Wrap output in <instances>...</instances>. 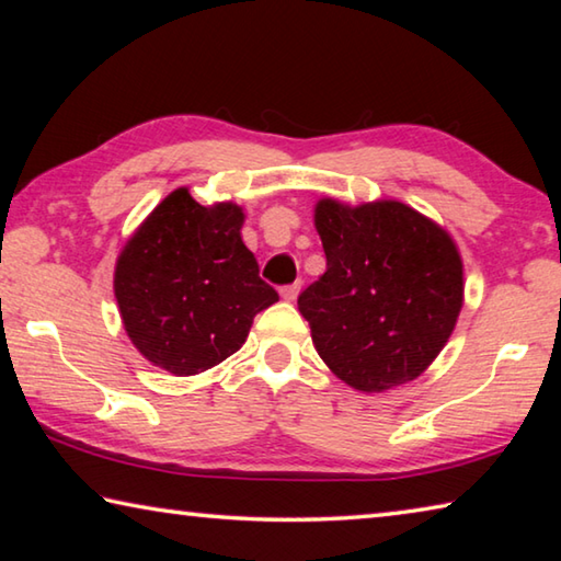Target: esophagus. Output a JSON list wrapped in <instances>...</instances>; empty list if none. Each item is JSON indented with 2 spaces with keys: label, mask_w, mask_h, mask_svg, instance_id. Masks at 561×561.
Listing matches in <instances>:
<instances>
[{
  "label": "esophagus",
  "mask_w": 561,
  "mask_h": 561,
  "mask_svg": "<svg viewBox=\"0 0 561 561\" xmlns=\"http://www.w3.org/2000/svg\"><path fill=\"white\" fill-rule=\"evenodd\" d=\"M299 289H301V282H294V284H287V287H282L279 294L284 301H294L299 297Z\"/></svg>",
  "instance_id": "esophagus-1"
}]
</instances>
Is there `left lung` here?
I'll list each match as a JSON object with an SVG mask.
<instances>
[{"mask_svg":"<svg viewBox=\"0 0 561 561\" xmlns=\"http://www.w3.org/2000/svg\"><path fill=\"white\" fill-rule=\"evenodd\" d=\"M327 272L299 294L311 341L341 381L381 393L413 381L455 329L462 260L450 234L398 201L317 203Z\"/></svg>","mask_w":561,"mask_h":561,"instance_id":"obj_1","label":"left lung"}]
</instances>
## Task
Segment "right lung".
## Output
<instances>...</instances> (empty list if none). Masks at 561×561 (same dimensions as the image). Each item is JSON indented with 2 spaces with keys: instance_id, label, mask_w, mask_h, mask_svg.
<instances>
[{
  "instance_id": "right-lung-1",
  "label": "right lung",
  "mask_w": 561,
  "mask_h": 561,
  "mask_svg": "<svg viewBox=\"0 0 561 561\" xmlns=\"http://www.w3.org/2000/svg\"><path fill=\"white\" fill-rule=\"evenodd\" d=\"M234 203L205 207L187 187L160 203L123 247L113 291L133 346L175 376L232 356L252 319L279 301L242 242Z\"/></svg>"
}]
</instances>
